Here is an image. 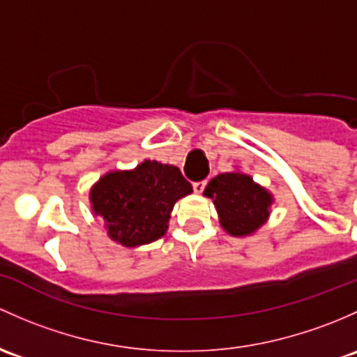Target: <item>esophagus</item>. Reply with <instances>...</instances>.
Returning a JSON list of instances; mask_svg holds the SVG:
<instances>
[{"mask_svg":"<svg viewBox=\"0 0 357 357\" xmlns=\"http://www.w3.org/2000/svg\"><path fill=\"white\" fill-rule=\"evenodd\" d=\"M192 187H194V192L201 194L204 190V187H206V180H199V182H194Z\"/></svg>","mask_w":357,"mask_h":357,"instance_id":"34e87169","label":"esophagus"}]
</instances>
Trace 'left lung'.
Listing matches in <instances>:
<instances>
[{"label": "left lung", "mask_w": 357, "mask_h": 357, "mask_svg": "<svg viewBox=\"0 0 357 357\" xmlns=\"http://www.w3.org/2000/svg\"><path fill=\"white\" fill-rule=\"evenodd\" d=\"M204 196L211 197L220 225L234 237L256 232L268 220L273 203V197L264 187L241 172L216 175L206 185Z\"/></svg>", "instance_id": "left-lung-1"}]
</instances>
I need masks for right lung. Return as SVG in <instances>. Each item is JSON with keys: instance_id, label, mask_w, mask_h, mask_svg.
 <instances>
[{"instance_id": "1", "label": "right lung", "mask_w": 357, "mask_h": 357, "mask_svg": "<svg viewBox=\"0 0 357 357\" xmlns=\"http://www.w3.org/2000/svg\"><path fill=\"white\" fill-rule=\"evenodd\" d=\"M190 192L177 167L144 160L134 170L102 175L91 189V206L113 241L135 248L163 237L175 203Z\"/></svg>"}]
</instances>
